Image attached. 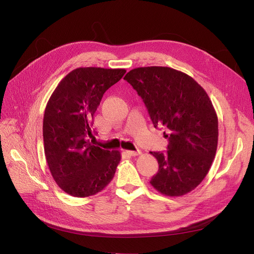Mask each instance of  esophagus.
I'll list each match as a JSON object with an SVG mask.
<instances>
[{"mask_svg": "<svg viewBox=\"0 0 254 254\" xmlns=\"http://www.w3.org/2000/svg\"><path fill=\"white\" fill-rule=\"evenodd\" d=\"M129 156H132V157H135V156H139L141 151L140 150H136V151H133V150H127L126 151Z\"/></svg>", "mask_w": 254, "mask_h": 254, "instance_id": "esophagus-1", "label": "esophagus"}]
</instances>
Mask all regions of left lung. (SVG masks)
<instances>
[{"label":"left lung","mask_w":254,"mask_h":254,"mask_svg":"<svg viewBox=\"0 0 254 254\" xmlns=\"http://www.w3.org/2000/svg\"><path fill=\"white\" fill-rule=\"evenodd\" d=\"M136 90L155 127L166 128L167 151L150 152L159 171L150 184L170 197L196 189L209 173L218 143V119L204 89L168 66H142L124 77Z\"/></svg>","instance_id":"obj_1"}]
</instances>
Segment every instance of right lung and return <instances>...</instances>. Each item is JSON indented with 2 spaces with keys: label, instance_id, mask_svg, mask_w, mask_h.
<instances>
[{
  "label": "right lung",
  "instance_id": "add662e5",
  "mask_svg": "<svg viewBox=\"0 0 254 254\" xmlns=\"http://www.w3.org/2000/svg\"><path fill=\"white\" fill-rule=\"evenodd\" d=\"M125 73V68H75L61 79L45 107V159L54 180L68 195H95L113 179L121 152L98 147L90 140L91 127L104 93Z\"/></svg>",
  "mask_w": 254,
  "mask_h": 254
}]
</instances>
